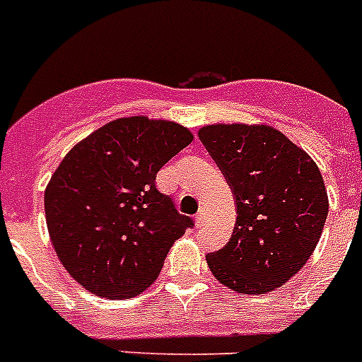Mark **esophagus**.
I'll list each match as a JSON object with an SVG mask.
<instances>
[{
    "mask_svg": "<svg viewBox=\"0 0 362 362\" xmlns=\"http://www.w3.org/2000/svg\"><path fill=\"white\" fill-rule=\"evenodd\" d=\"M204 219H206V210H199V211H197V216H195V221L199 223V225H201V223L204 221Z\"/></svg>",
    "mask_w": 362,
    "mask_h": 362,
    "instance_id": "esophagus-1",
    "label": "esophagus"
}]
</instances>
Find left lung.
Returning <instances> with one entry per match:
<instances>
[{
	"label": "left lung",
	"instance_id": "left-lung-1",
	"mask_svg": "<svg viewBox=\"0 0 362 362\" xmlns=\"http://www.w3.org/2000/svg\"><path fill=\"white\" fill-rule=\"evenodd\" d=\"M199 139L227 178L236 204L228 243L208 252L214 277L240 293H266L305 266L329 202L310 156L269 126L211 124Z\"/></svg>",
	"mask_w": 362,
	"mask_h": 362
}]
</instances>
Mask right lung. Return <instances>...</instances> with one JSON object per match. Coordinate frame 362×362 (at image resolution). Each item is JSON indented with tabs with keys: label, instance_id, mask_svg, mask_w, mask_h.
<instances>
[{
	"label": "right lung",
	"instance_id": "add662e5",
	"mask_svg": "<svg viewBox=\"0 0 362 362\" xmlns=\"http://www.w3.org/2000/svg\"><path fill=\"white\" fill-rule=\"evenodd\" d=\"M193 141L187 128L117 119L64 156L44 193L59 260L89 292L128 299L151 286L175 240L193 227L156 175Z\"/></svg>",
	"mask_w": 362,
	"mask_h": 362
}]
</instances>
